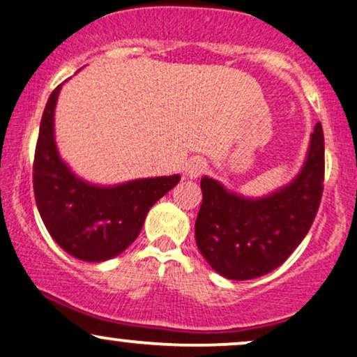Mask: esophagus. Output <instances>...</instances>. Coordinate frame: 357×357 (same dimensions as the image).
Wrapping results in <instances>:
<instances>
[{"label": "esophagus", "mask_w": 357, "mask_h": 357, "mask_svg": "<svg viewBox=\"0 0 357 357\" xmlns=\"http://www.w3.org/2000/svg\"><path fill=\"white\" fill-rule=\"evenodd\" d=\"M207 170V163L204 158L194 157L185 163V177L187 178H199L204 172Z\"/></svg>", "instance_id": "esophagus-1"}]
</instances>
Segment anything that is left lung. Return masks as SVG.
Returning <instances> with one entry per match:
<instances>
[{
	"instance_id": "8db88e82",
	"label": "left lung",
	"mask_w": 357,
	"mask_h": 357,
	"mask_svg": "<svg viewBox=\"0 0 357 357\" xmlns=\"http://www.w3.org/2000/svg\"><path fill=\"white\" fill-rule=\"evenodd\" d=\"M324 135L314 127L301 170L291 182L262 197L230 190L204 177L202 205L195 220L200 254L217 274L249 280L272 272L303 242L322 197Z\"/></svg>"
}]
</instances>
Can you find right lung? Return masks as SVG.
Masks as SVG:
<instances>
[{"label":"right lung","instance_id":"obj_1","mask_svg":"<svg viewBox=\"0 0 357 357\" xmlns=\"http://www.w3.org/2000/svg\"><path fill=\"white\" fill-rule=\"evenodd\" d=\"M54 88L40 123L33 188L45 227L65 252L85 262H105L138 237L150 207L180 182V175L135 178L115 185L88 182L61 158L54 140Z\"/></svg>","mask_w":357,"mask_h":357}]
</instances>
